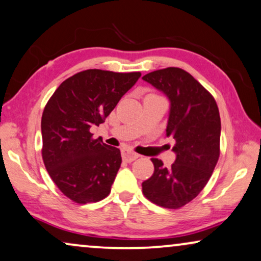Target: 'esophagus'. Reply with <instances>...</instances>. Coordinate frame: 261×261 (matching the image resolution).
I'll list each match as a JSON object with an SVG mask.
<instances>
[{
    "label": "esophagus",
    "instance_id": "obj_1",
    "mask_svg": "<svg viewBox=\"0 0 261 261\" xmlns=\"http://www.w3.org/2000/svg\"><path fill=\"white\" fill-rule=\"evenodd\" d=\"M121 155H123V160L126 161V163H133L134 160H136L140 155L134 153L133 150L130 149H123L121 150Z\"/></svg>",
    "mask_w": 261,
    "mask_h": 261
}]
</instances>
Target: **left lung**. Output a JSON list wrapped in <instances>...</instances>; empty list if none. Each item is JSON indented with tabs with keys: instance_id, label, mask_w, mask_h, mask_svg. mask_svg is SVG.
I'll return each mask as SVG.
<instances>
[{
	"instance_id": "1",
	"label": "left lung",
	"mask_w": 261,
	"mask_h": 261,
	"mask_svg": "<svg viewBox=\"0 0 261 261\" xmlns=\"http://www.w3.org/2000/svg\"><path fill=\"white\" fill-rule=\"evenodd\" d=\"M142 78L169 97L166 135L176 141V161L167 169L151 159L154 173L142 183V191L158 206L177 210L199 195L218 163L219 110L211 92L182 68H163Z\"/></svg>"
}]
</instances>
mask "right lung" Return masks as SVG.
<instances>
[{"mask_svg": "<svg viewBox=\"0 0 261 261\" xmlns=\"http://www.w3.org/2000/svg\"><path fill=\"white\" fill-rule=\"evenodd\" d=\"M140 77V72H78L62 82L45 105L43 163L53 182L73 202H97L111 193L120 150L92 137L90 130L105 123Z\"/></svg>", "mask_w": 261, "mask_h": 261, "instance_id": "add662e5", "label": "right lung"}]
</instances>
